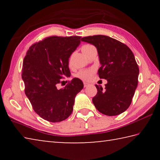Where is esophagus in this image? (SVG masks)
Instances as JSON below:
<instances>
[{
    "label": "esophagus",
    "instance_id": "1",
    "mask_svg": "<svg viewBox=\"0 0 160 160\" xmlns=\"http://www.w3.org/2000/svg\"><path fill=\"white\" fill-rule=\"evenodd\" d=\"M89 85H90V84H89V83L84 82V87H85V88H87V87H88Z\"/></svg>",
    "mask_w": 160,
    "mask_h": 160
}]
</instances>
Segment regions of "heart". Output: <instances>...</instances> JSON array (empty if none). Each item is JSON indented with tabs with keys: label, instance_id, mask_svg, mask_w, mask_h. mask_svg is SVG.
I'll use <instances>...</instances> for the list:
<instances>
[{
	"label": "heart",
	"instance_id": "heart-1",
	"mask_svg": "<svg viewBox=\"0 0 160 160\" xmlns=\"http://www.w3.org/2000/svg\"><path fill=\"white\" fill-rule=\"evenodd\" d=\"M92 47H92V46L90 45V44H87V45L83 46V47H82V53H84L85 51L90 49V48H92ZM92 74H93V71L92 70H81L79 72H77L76 75H75V76L82 80L88 81L91 79Z\"/></svg>",
	"mask_w": 160,
	"mask_h": 160
}]
</instances>
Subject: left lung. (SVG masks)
Here are the masks:
<instances>
[{
  "mask_svg": "<svg viewBox=\"0 0 160 160\" xmlns=\"http://www.w3.org/2000/svg\"><path fill=\"white\" fill-rule=\"evenodd\" d=\"M81 41L97 48L101 64L99 77L107 80L105 90L95 85L98 92L92 99L94 107L104 115L121 114L131 105L138 82L133 53L126 44L105 35L85 37Z\"/></svg>",
  "mask_w": 160,
  "mask_h": 160,
  "instance_id": "left-lung-1",
  "label": "left lung"
}]
</instances>
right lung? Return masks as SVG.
Listing matches in <instances>:
<instances>
[{"mask_svg":"<svg viewBox=\"0 0 160 160\" xmlns=\"http://www.w3.org/2000/svg\"><path fill=\"white\" fill-rule=\"evenodd\" d=\"M80 44V37H50L29 48L22 65L25 94L34 112L50 122L66 120L73 109L75 96L84 85L79 78L60 90L64 77L70 76L69 58Z\"/></svg>","mask_w":160,"mask_h":160,"instance_id":"1","label":"right lung"}]
</instances>
